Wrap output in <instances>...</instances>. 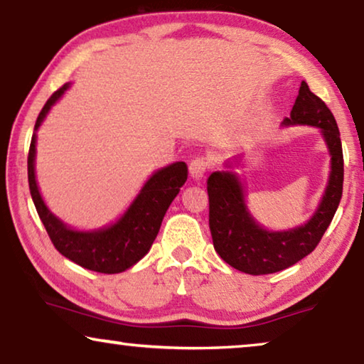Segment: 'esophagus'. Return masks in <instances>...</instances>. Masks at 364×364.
Returning a JSON list of instances; mask_svg holds the SVG:
<instances>
[{
  "instance_id": "obj_1",
  "label": "esophagus",
  "mask_w": 364,
  "mask_h": 364,
  "mask_svg": "<svg viewBox=\"0 0 364 364\" xmlns=\"http://www.w3.org/2000/svg\"><path fill=\"white\" fill-rule=\"evenodd\" d=\"M208 168H210V162H208L207 157H196L191 162V166H188V172H191V176L196 178V181H198V178L205 176Z\"/></svg>"
}]
</instances>
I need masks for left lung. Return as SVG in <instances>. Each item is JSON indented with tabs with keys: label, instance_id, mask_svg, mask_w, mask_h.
<instances>
[{
	"label": "left lung",
	"instance_id": "8db88e82",
	"mask_svg": "<svg viewBox=\"0 0 364 364\" xmlns=\"http://www.w3.org/2000/svg\"><path fill=\"white\" fill-rule=\"evenodd\" d=\"M283 124H310L321 129L331 152V173L315 215L303 227L267 232L247 212L237 176L213 172L207 178L208 227L215 252L228 265L250 275H268L295 265L315 250L330 225L343 193V149L336 121L325 102L301 81L290 117Z\"/></svg>",
	"mask_w": 364,
	"mask_h": 364
}]
</instances>
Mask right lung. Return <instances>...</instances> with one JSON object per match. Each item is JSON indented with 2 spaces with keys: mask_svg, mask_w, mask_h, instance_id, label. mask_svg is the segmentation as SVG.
I'll use <instances>...</instances> for the list:
<instances>
[{
  "mask_svg": "<svg viewBox=\"0 0 364 364\" xmlns=\"http://www.w3.org/2000/svg\"><path fill=\"white\" fill-rule=\"evenodd\" d=\"M69 87L64 84L53 92L39 112L34 131L41 126L43 119L54 102ZM34 154H36V134H33L28 152V182L38 215L46 228L56 250L79 267L97 273H121L131 268L149 252L156 240L162 218L168 205L186 183L188 168L186 162H176L161 168L149 178L136 200L124 217L114 225L97 232H76L58 220L39 196L34 177Z\"/></svg>",
  "mask_w": 364,
  "mask_h": 364,
  "instance_id": "right-lung-1",
  "label": "right lung"
}]
</instances>
